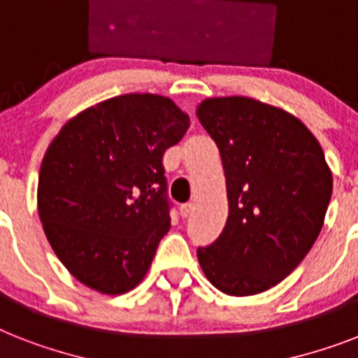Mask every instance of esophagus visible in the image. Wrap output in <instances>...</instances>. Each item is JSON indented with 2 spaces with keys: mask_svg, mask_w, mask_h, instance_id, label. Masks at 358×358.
I'll return each instance as SVG.
<instances>
[{
  "mask_svg": "<svg viewBox=\"0 0 358 358\" xmlns=\"http://www.w3.org/2000/svg\"><path fill=\"white\" fill-rule=\"evenodd\" d=\"M191 211H193V202H185V204L180 206V215H182L184 219H187L189 215H191Z\"/></svg>",
  "mask_w": 358,
  "mask_h": 358,
  "instance_id": "esophagus-1",
  "label": "esophagus"
}]
</instances>
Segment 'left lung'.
Instances as JSON below:
<instances>
[{
    "instance_id": "obj_1",
    "label": "left lung",
    "mask_w": 358,
    "mask_h": 358,
    "mask_svg": "<svg viewBox=\"0 0 358 358\" xmlns=\"http://www.w3.org/2000/svg\"><path fill=\"white\" fill-rule=\"evenodd\" d=\"M196 115L219 147L228 193L226 226L196 250L200 266L224 294H259L320 235L333 193L324 150L300 119L255 99H206Z\"/></svg>"
}]
</instances>
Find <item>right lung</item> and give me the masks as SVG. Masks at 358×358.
I'll use <instances>...</instances> for the list:
<instances>
[{
  "label": "right lung",
  "instance_id": "add662e5",
  "mask_svg": "<svg viewBox=\"0 0 358 358\" xmlns=\"http://www.w3.org/2000/svg\"><path fill=\"white\" fill-rule=\"evenodd\" d=\"M189 129L167 97L129 94L64 124L43 156L38 213L80 283L123 294L143 280L171 228L164 152Z\"/></svg>",
  "mask_w": 358,
  "mask_h": 358
}]
</instances>
